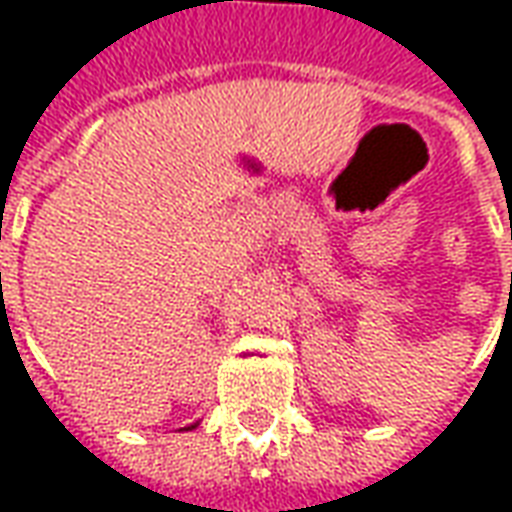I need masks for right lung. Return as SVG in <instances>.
I'll return each mask as SVG.
<instances>
[{"mask_svg": "<svg viewBox=\"0 0 512 512\" xmlns=\"http://www.w3.org/2000/svg\"><path fill=\"white\" fill-rule=\"evenodd\" d=\"M191 428H197V422H194V425H189V428H183V430H191Z\"/></svg>", "mask_w": 512, "mask_h": 512, "instance_id": "add662e5", "label": "right lung"}]
</instances>
